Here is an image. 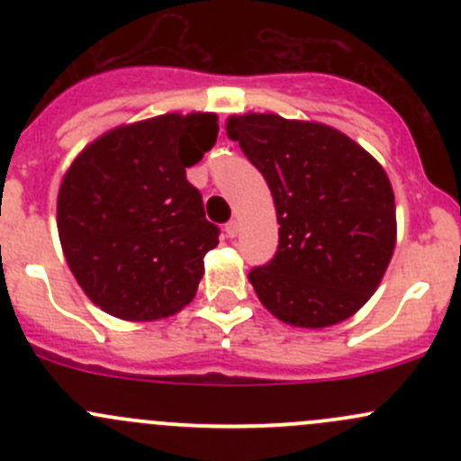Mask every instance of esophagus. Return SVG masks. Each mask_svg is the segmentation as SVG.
Masks as SVG:
<instances>
[{
  "mask_svg": "<svg viewBox=\"0 0 461 461\" xmlns=\"http://www.w3.org/2000/svg\"><path fill=\"white\" fill-rule=\"evenodd\" d=\"M225 231H227V236H230V239H236V236H239V231H240V222L239 221H230L225 225Z\"/></svg>",
  "mask_w": 461,
  "mask_h": 461,
  "instance_id": "esophagus-1",
  "label": "esophagus"
}]
</instances>
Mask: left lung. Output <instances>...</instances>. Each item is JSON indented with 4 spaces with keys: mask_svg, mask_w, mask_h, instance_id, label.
I'll list each match as a JSON object with an SVG mask.
<instances>
[{
    "mask_svg": "<svg viewBox=\"0 0 461 461\" xmlns=\"http://www.w3.org/2000/svg\"><path fill=\"white\" fill-rule=\"evenodd\" d=\"M227 136L263 174L278 249L249 272L260 303L292 328L321 330L359 312L394 243V194L384 167L346 133L278 113L227 118Z\"/></svg>",
    "mask_w": 461,
    "mask_h": 461,
    "instance_id": "left-lung-1",
    "label": "left lung"
}]
</instances>
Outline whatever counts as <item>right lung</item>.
Returning a JSON list of instances; mask_svg holds the SVG:
<instances>
[{
	"instance_id": "add662e5",
	"label": "right lung",
	"mask_w": 461,
	"mask_h": 461,
	"mask_svg": "<svg viewBox=\"0 0 461 461\" xmlns=\"http://www.w3.org/2000/svg\"><path fill=\"white\" fill-rule=\"evenodd\" d=\"M216 138V113H165L102 133L71 162L58 194L59 243L102 312L158 321L196 296L218 227L185 169Z\"/></svg>"
}]
</instances>
